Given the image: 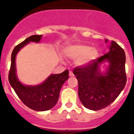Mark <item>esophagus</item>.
Segmentation results:
<instances>
[{"mask_svg": "<svg viewBox=\"0 0 134 134\" xmlns=\"http://www.w3.org/2000/svg\"><path fill=\"white\" fill-rule=\"evenodd\" d=\"M69 76H71V77H72V76H74V75L73 72H72V71H69Z\"/></svg>", "mask_w": 134, "mask_h": 134, "instance_id": "34e87169", "label": "esophagus"}]
</instances>
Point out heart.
Listing matches in <instances>:
<instances>
[{
    "label": "heart",
    "instance_id": "b5f03b06",
    "mask_svg": "<svg viewBox=\"0 0 134 134\" xmlns=\"http://www.w3.org/2000/svg\"><path fill=\"white\" fill-rule=\"evenodd\" d=\"M64 53L67 58L77 59V64L80 66L87 65L94 61L98 56V52L96 48H91L90 46L82 43L67 46L64 48Z\"/></svg>",
    "mask_w": 134,
    "mask_h": 134
}]
</instances>
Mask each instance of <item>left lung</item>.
<instances>
[{"mask_svg": "<svg viewBox=\"0 0 134 134\" xmlns=\"http://www.w3.org/2000/svg\"><path fill=\"white\" fill-rule=\"evenodd\" d=\"M105 60L110 65L103 75L99 65ZM73 73L77 79L78 94L83 105L94 111L101 110L113 102L125 87V53L122 48L111 41L109 52L87 65L76 67Z\"/></svg>", "mask_w": 134, "mask_h": 134, "instance_id": "1", "label": "left lung"}]
</instances>
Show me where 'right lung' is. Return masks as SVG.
<instances>
[{"mask_svg": "<svg viewBox=\"0 0 134 134\" xmlns=\"http://www.w3.org/2000/svg\"><path fill=\"white\" fill-rule=\"evenodd\" d=\"M41 35H33L15 47L11 55V64L9 73V81L15 93L22 102L32 110L47 111L57 103L63 84L69 79V70L61 74H52L42 84L38 86H25L17 77L16 57L18 52L30 41L38 43Z\"/></svg>", "mask_w": 134, "mask_h": 134, "instance_id": "right-lung-1", "label": "right lung"}]
</instances>
